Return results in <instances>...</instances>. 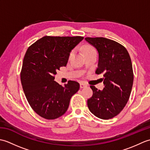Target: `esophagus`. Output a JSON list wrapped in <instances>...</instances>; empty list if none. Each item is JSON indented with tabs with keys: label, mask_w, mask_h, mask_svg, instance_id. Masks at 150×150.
<instances>
[{
	"label": "esophagus",
	"mask_w": 150,
	"mask_h": 150,
	"mask_svg": "<svg viewBox=\"0 0 150 150\" xmlns=\"http://www.w3.org/2000/svg\"><path fill=\"white\" fill-rule=\"evenodd\" d=\"M80 87L81 88H86L87 87V84L84 83V82H81L80 83Z\"/></svg>",
	"instance_id": "obj_1"
}]
</instances>
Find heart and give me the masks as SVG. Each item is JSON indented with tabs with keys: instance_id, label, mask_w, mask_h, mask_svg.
<instances>
[{
	"instance_id": "heart-1",
	"label": "heart",
	"mask_w": 150,
	"mask_h": 150,
	"mask_svg": "<svg viewBox=\"0 0 150 150\" xmlns=\"http://www.w3.org/2000/svg\"><path fill=\"white\" fill-rule=\"evenodd\" d=\"M94 50H95L93 48V47H90V46H87L84 47V54H86V53H89V52H92V51H94ZM73 53V52L72 51V52H71V53H70V54H69V58L72 56Z\"/></svg>"
}]
</instances>
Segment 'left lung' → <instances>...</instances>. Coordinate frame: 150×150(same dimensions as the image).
Segmentation results:
<instances>
[{
  "label": "left lung",
  "instance_id": "left-lung-1",
  "mask_svg": "<svg viewBox=\"0 0 150 150\" xmlns=\"http://www.w3.org/2000/svg\"><path fill=\"white\" fill-rule=\"evenodd\" d=\"M85 40L98 53L95 73L103 74V90L94 86L93 95L88 100L89 110L101 119L117 115L125 107L131 94L133 82L132 60L127 50L115 41L104 37H86Z\"/></svg>",
  "mask_w": 150,
  "mask_h": 150
}]
</instances>
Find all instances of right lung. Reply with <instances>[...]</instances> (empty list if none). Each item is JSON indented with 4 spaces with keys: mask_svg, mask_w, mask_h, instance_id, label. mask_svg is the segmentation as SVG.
Here are the masks:
<instances>
[{
    "mask_svg": "<svg viewBox=\"0 0 150 150\" xmlns=\"http://www.w3.org/2000/svg\"><path fill=\"white\" fill-rule=\"evenodd\" d=\"M84 37L46 36L28 47L21 73L23 91L30 106L44 119L62 116L70 99L79 91L77 82L62 86L54 81L60 67L66 66L70 52Z\"/></svg>",
    "mask_w": 150,
    "mask_h": 150,
    "instance_id": "add662e5",
    "label": "right lung"
}]
</instances>
